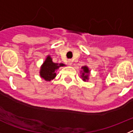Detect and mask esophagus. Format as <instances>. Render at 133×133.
I'll return each mask as SVG.
<instances>
[{
    "instance_id": "34e87169",
    "label": "esophagus",
    "mask_w": 133,
    "mask_h": 133,
    "mask_svg": "<svg viewBox=\"0 0 133 133\" xmlns=\"http://www.w3.org/2000/svg\"><path fill=\"white\" fill-rule=\"evenodd\" d=\"M72 63H73V60H72V59H68V63L69 64V65H71V64H72Z\"/></svg>"
}]
</instances>
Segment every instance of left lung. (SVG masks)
<instances>
[{"mask_svg":"<svg viewBox=\"0 0 133 133\" xmlns=\"http://www.w3.org/2000/svg\"><path fill=\"white\" fill-rule=\"evenodd\" d=\"M82 68L83 69V73H82V77L83 78V80L86 81V79H88V74H89L88 68L86 66H84Z\"/></svg>","mask_w":133,"mask_h":133,"instance_id":"obj_1","label":"left lung"}]
</instances>
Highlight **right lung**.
<instances>
[{"mask_svg": "<svg viewBox=\"0 0 133 133\" xmlns=\"http://www.w3.org/2000/svg\"><path fill=\"white\" fill-rule=\"evenodd\" d=\"M63 63H55L52 62V59L50 56H47L46 60L43 64L40 70V76L46 81H51L56 76L55 70L59 67L63 66Z\"/></svg>", "mask_w": 133, "mask_h": 133, "instance_id": "add662e5", "label": "right lung"}]
</instances>
